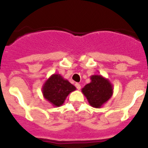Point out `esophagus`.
<instances>
[{
    "instance_id": "obj_1",
    "label": "esophagus",
    "mask_w": 148,
    "mask_h": 148,
    "mask_svg": "<svg viewBox=\"0 0 148 148\" xmlns=\"http://www.w3.org/2000/svg\"><path fill=\"white\" fill-rule=\"evenodd\" d=\"M75 87H76V88L78 89V90H81V85H80V84H78V83L75 84Z\"/></svg>"
}]
</instances>
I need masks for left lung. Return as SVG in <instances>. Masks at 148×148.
Instances as JSON below:
<instances>
[{
  "mask_svg": "<svg viewBox=\"0 0 148 148\" xmlns=\"http://www.w3.org/2000/svg\"><path fill=\"white\" fill-rule=\"evenodd\" d=\"M90 83L82 89V93L92 108H100L113 95V87L108 78L101 75L90 76Z\"/></svg>",
  "mask_w": 148,
  "mask_h": 148,
  "instance_id": "obj_1",
  "label": "left lung"
}]
</instances>
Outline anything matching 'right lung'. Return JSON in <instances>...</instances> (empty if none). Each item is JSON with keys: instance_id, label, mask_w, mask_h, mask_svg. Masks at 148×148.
<instances>
[{"instance_id": "right-lung-1", "label": "right lung", "mask_w": 148, "mask_h": 148, "mask_svg": "<svg viewBox=\"0 0 148 148\" xmlns=\"http://www.w3.org/2000/svg\"><path fill=\"white\" fill-rule=\"evenodd\" d=\"M75 90V86L60 74H53L44 82L41 88L44 99L56 108L62 105L68 95Z\"/></svg>"}]
</instances>
